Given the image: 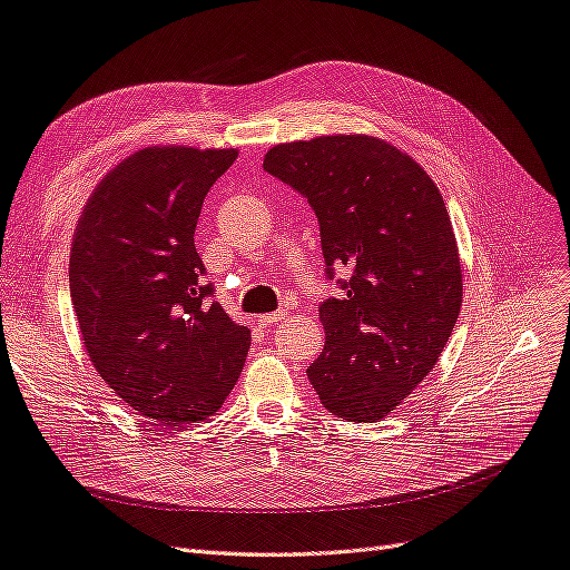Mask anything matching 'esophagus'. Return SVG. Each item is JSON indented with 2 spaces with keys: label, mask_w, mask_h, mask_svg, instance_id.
<instances>
[{
  "label": "esophagus",
  "mask_w": 570,
  "mask_h": 570,
  "mask_svg": "<svg viewBox=\"0 0 570 570\" xmlns=\"http://www.w3.org/2000/svg\"><path fill=\"white\" fill-rule=\"evenodd\" d=\"M289 314L285 312H275V314H264V316H258V323H262L264 327H271V325H275V323H281V321H285Z\"/></svg>",
  "instance_id": "34e87169"
}]
</instances>
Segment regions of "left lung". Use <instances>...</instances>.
Here are the masks:
<instances>
[{
    "instance_id": "8db88e82",
    "label": "left lung",
    "mask_w": 570,
    "mask_h": 570,
    "mask_svg": "<svg viewBox=\"0 0 570 570\" xmlns=\"http://www.w3.org/2000/svg\"><path fill=\"white\" fill-rule=\"evenodd\" d=\"M264 168L318 218L342 297L318 306L321 356L306 368L337 419L373 423L435 368L461 312L456 237L435 183L409 154L371 135H327L268 149Z\"/></svg>"
}]
</instances>
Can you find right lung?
Listing matches in <instances>:
<instances>
[{
    "label": "right lung",
    "instance_id": "obj_1",
    "mask_svg": "<svg viewBox=\"0 0 570 570\" xmlns=\"http://www.w3.org/2000/svg\"><path fill=\"white\" fill-rule=\"evenodd\" d=\"M235 149L147 147L101 178L71 247V299L105 383L140 416L187 425L226 402L252 344L195 249L204 197Z\"/></svg>",
    "mask_w": 570,
    "mask_h": 570
}]
</instances>
